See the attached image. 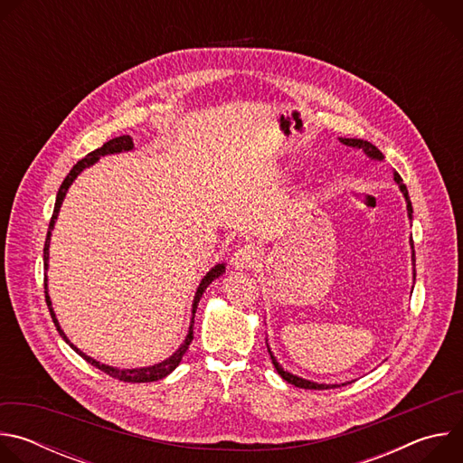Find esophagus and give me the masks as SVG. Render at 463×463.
Returning <instances> with one entry per match:
<instances>
[{"instance_id":"esophagus-1","label":"esophagus","mask_w":463,"mask_h":463,"mask_svg":"<svg viewBox=\"0 0 463 463\" xmlns=\"http://www.w3.org/2000/svg\"><path fill=\"white\" fill-rule=\"evenodd\" d=\"M258 261H260V250H258V247H254V245H243V247H240V249L234 252V256L231 258V266H232L234 269L243 271V269H254V268L258 266Z\"/></svg>"}]
</instances>
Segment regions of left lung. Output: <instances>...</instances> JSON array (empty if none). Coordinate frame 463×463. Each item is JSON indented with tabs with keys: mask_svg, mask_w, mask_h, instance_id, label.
Segmentation results:
<instances>
[{
	"mask_svg": "<svg viewBox=\"0 0 463 463\" xmlns=\"http://www.w3.org/2000/svg\"><path fill=\"white\" fill-rule=\"evenodd\" d=\"M339 141H341L343 145H346V146L363 150V152H364L370 159H373V161H383V159H384V156H383L372 143H368V141H363V139H346V137H339ZM393 181L398 183V186H400V190H402V194H403V197H405L409 220H412V203H411V197H409V190H407V186H405V183H403V179H402V175H400L398 172H393ZM411 249H412V266L416 268V252H414V241H412V240H411ZM412 275H414V280H416V269H414ZM266 345H268V339H266ZM268 352H269V355H271V361H273L277 372H279L280 377H282L284 381H288L289 384H295V386H298V388H307V390H324V388L327 390V388H337V386H339V384L315 383V381H309V379H302V377H298V375H293L291 372H288V370H284V368L280 366V363H279L277 357L273 355L269 345H268ZM343 384H346V383H343Z\"/></svg>",
	"mask_w": 463,
	"mask_h": 463,
	"instance_id": "1",
	"label": "left lung"
}]
</instances>
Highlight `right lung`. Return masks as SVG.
Listing matches in <instances>:
<instances>
[{
  "instance_id": "1",
  "label": "right lung",
  "mask_w": 463,
  "mask_h": 463,
  "mask_svg": "<svg viewBox=\"0 0 463 463\" xmlns=\"http://www.w3.org/2000/svg\"><path fill=\"white\" fill-rule=\"evenodd\" d=\"M131 150H134V139H131L129 136L115 137V139L104 143V145H102L100 148H97L95 152L88 154L84 159H80V161L71 168V172L68 174V177L63 179V183H61L60 188H58V194H56V203H54V211H52V216H51V222H49V231H47V238H45V245H43V269H45V271L49 269V245H51V234H52L54 223H56V220H58V213H60V207H61V203H63V197H65V194H68V190H70V186L73 184V181L80 175V172H84L86 168H90L91 165H95L100 157L111 156V154H120V152H131ZM223 273H225V263H216V266L202 279L200 286H197L195 295H194V302H192V317H190L188 334H186L183 345H181L168 359H165V361H161V363H157V364L143 366V368H129V370H128V368H122V370H120V368H115V366H109V364H102V363L95 361L93 357L86 355L82 350H79V348L68 339V335L63 334V329H61L60 324H58V318H56V315H54V309H52V304H51V297H49V291H47V275H45V280H43V288H45V302H47L51 318H52V322H54V326H56V329H58L60 337H61L65 343H68L80 357H84L90 364H93L95 368L102 370L104 373H108V375L118 379V381H124V383H152V381H159V379L166 377L168 373H172V372L179 366L183 355L186 354V350H188V346H190V343H192V339H194V317H195L197 304H200V298L203 297L205 289H207L216 279H220Z\"/></svg>"
}]
</instances>
